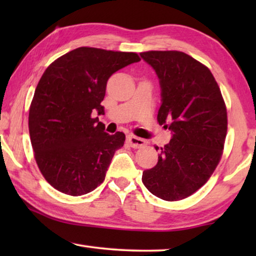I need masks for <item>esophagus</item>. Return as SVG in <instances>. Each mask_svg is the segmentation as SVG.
<instances>
[{
    "mask_svg": "<svg viewBox=\"0 0 256 256\" xmlns=\"http://www.w3.org/2000/svg\"><path fill=\"white\" fill-rule=\"evenodd\" d=\"M126 141L132 148H141V146H144L146 144V141L144 140V138H138L136 136H128Z\"/></svg>",
    "mask_w": 256,
    "mask_h": 256,
    "instance_id": "obj_1",
    "label": "esophagus"
}]
</instances>
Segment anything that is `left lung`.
<instances>
[{
	"instance_id": "obj_1",
	"label": "left lung",
	"mask_w": 256,
	"mask_h": 256,
	"mask_svg": "<svg viewBox=\"0 0 256 256\" xmlns=\"http://www.w3.org/2000/svg\"><path fill=\"white\" fill-rule=\"evenodd\" d=\"M140 55L159 79L158 122L172 134L142 182L164 201L183 200L202 188L218 166L227 134L226 105L211 71L192 56L177 50Z\"/></svg>"
}]
</instances>
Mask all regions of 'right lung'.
<instances>
[{"mask_svg": "<svg viewBox=\"0 0 256 256\" xmlns=\"http://www.w3.org/2000/svg\"><path fill=\"white\" fill-rule=\"evenodd\" d=\"M140 58L136 53L79 47L55 60L42 76L29 110L34 159L55 190L72 196L92 192L105 180L125 134L106 133V84L112 73Z\"/></svg>", "mask_w": 256, "mask_h": 256, "instance_id": "1", "label": "right lung"}]
</instances>
